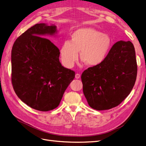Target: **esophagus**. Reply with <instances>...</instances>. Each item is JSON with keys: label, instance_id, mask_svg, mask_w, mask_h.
<instances>
[{"label": "esophagus", "instance_id": "1", "mask_svg": "<svg viewBox=\"0 0 146 146\" xmlns=\"http://www.w3.org/2000/svg\"><path fill=\"white\" fill-rule=\"evenodd\" d=\"M80 78V75L79 74H76V78L78 79V78Z\"/></svg>", "mask_w": 146, "mask_h": 146}]
</instances>
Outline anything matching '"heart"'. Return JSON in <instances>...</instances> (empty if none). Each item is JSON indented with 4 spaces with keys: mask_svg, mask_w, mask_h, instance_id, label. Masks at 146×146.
<instances>
[{
    "mask_svg": "<svg viewBox=\"0 0 146 146\" xmlns=\"http://www.w3.org/2000/svg\"><path fill=\"white\" fill-rule=\"evenodd\" d=\"M111 44L109 36L93 28L78 29L71 35L70 41H65L61 46V59L66 67H72L80 52L81 58L88 66H98L106 58Z\"/></svg>",
    "mask_w": 146,
    "mask_h": 146,
    "instance_id": "b5f03b06",
    "label": "heart"
}]
</instances>
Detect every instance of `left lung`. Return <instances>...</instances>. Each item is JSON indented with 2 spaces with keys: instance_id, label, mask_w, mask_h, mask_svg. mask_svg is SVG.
Listing matches in <instances>:
<instances>
[{
  "instance_id": "1",
  "label": "left lung",
  "mask_w": 146,
  "mask_h": 146,
  "mask_svg": "<svg viewBox=\"0 0 146 146\" xmlns=\"http://www.w3.org/2000/svg\"><path fill=\"white\" fill-rule=\"evenodd\" d=\"M136 76L133 44L130 41L116 42L102 63L82 74L83 91L88 104L99 111L116 107L130 93Z\"/></svg>"
}]
</instances>
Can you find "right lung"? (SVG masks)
Returning a JSON list of instances; mask_svg holds the SVG:
<instances>
[{
  "instance_id": "add662e5",
  "label": "right lung",
  "mask_w": 146,
  "mask_h": 146,
  "mask_svg": "<svg viewBox=\"0 0 146 146\" xmlns=\"http://www.w3.org/2000/svg\"><path fill=\"white\" fill-rule=\"evenodd\" d=\"M56 26L36 24L16 39L11 50V81L17 97L30 107L47 111L59 105L75 78L60 62V50L44 36H54Z\"/></svg>"
}]
</instances>
